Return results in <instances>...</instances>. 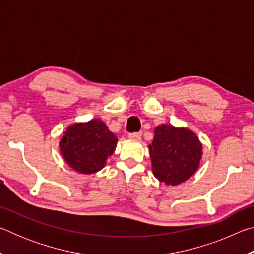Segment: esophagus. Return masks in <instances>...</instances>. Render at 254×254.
Masks as SVG:
<instances>
[{
  "instance_id": "obj_1",
  "label": "esophagus",
  "mask_w": 254,
  "mask_h": 254,
  "mask_svg": "<svg viewBox=\"0 0 254 254\" xmlns=\"http://www.w3.org/2000/svg\"><path fill=\"white\" fill-rule=\"evenodd\" d=\"M128 139H131V140H140L141 139V132L130 133V134H128Z\"/></svg>"
}]
</instances>
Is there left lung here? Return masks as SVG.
<instances>
[{
  "instance_id": "1",
  "label": "left lung",
  "mask_w": 254,
  "mask_h": 254,
  "mask_svg": "<svg viewBox=\"0 0 254 254\" xmlns=\"http://www.w3.org/2000/svg\"><path fill=\"white\" fill-rule=\"evenodd\" d=\"M201 150L198 136L189 128L158 126L152 143L149 144L154 177L171 186L186 182L198 169Z\"/></svg>"
}]
</instances>
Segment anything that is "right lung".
I'll return each mask as SVG.
<instances>
[{"label":"right lung","mask_w":254,"mask_h":254,"mask_svg":"<svg viewBox=\"0 0 254 254\" xmlns=\"http://www.w3.org/2000/svg\"><path fill=\"white\" fill-rule=\"evenodd\" d=\"M117 143V136L106 124L100 119H93L68 127L59 141V148L70 168L91 175L104 168Z\"/></svg>","instance_id":"1"}]
</instances>
